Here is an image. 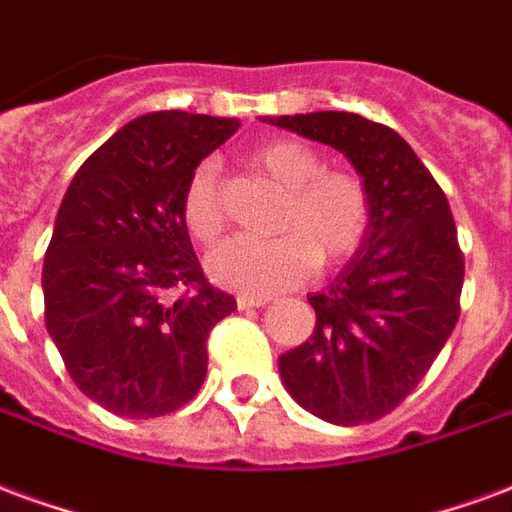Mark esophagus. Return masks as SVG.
<instances>
[{
	"label": "esophagus",
	"mask_w": 512,
	"mask_h": 512,
	"mask_svg": "<svg viewBox=\"0 0 512 512\" xmlns=\"http://www.w3.org/2000/svg\"><path fill=\"white\" fill-rule=\"evenodd\" d=\"M236 304L238 309L244 312V309H260V306H266L268 298H257V295H238Z\"/></svg>",
	"instance_id": "1"
}]
</instances>
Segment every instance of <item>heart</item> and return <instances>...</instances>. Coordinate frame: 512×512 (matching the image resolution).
<instances>
[{
  "instance_id": "obj_1",
  "label": "heart",
  "mask_w": 512,
  "mask_h": 512,
  "mask_svg": "<svg viewBox=\"0 0 512 512\" xmlns=\"http://www.w3.org/2000/svg\"><path fill=\"white\" fill-rule=\"evenodd\" d=\"M252 165L285 192L274 217L276 238H230L208 255L217 285L244 295H276L304 285L317 266L347 263L369 238L374 195L363 173L325 168L320 151L301 140L276 138L252 151ZM184 225L211 244L225 230L217 162L189 173L181 198Z\"/></svg>"
}]
</instances>
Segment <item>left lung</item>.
Returning <instances> with one entry per match:
<instances>
[{
  "label": "left lung",
  "instance_id": "8db88e82",
  "mask_svg": "<svg viewBox=\"0 0 512 512\" xmlns=\"http://www.w3.org/2000/svg\"><path fill=\"white\" fill-rule=\"evenodd\" d=\"M271 121L347 154L372 187L369 238L328 290L309 295L317 328L279 358V372L317 418L374 423L415 391L458 323L464 252L450 203L385 124L344 111Z\"/></svg>",
  "mask_w": 512,
  "mask_h": 512
}]
</instances>
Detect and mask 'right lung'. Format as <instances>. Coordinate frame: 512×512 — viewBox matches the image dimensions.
<instances>
[{
	"instance_id": "add662e5",
	"label": "right lung",
	"mask_w": 512,
	"mask_h": 512,
	"mask_svg": "<svg viewBox=\"0 0 512 512\" xmlns=\"http://www.w3.org/2000/svg\"><path fill=\"white\" fill-rule=\"evenodd\" d=\"M236 119L157 111L124 124L75 173L45 249V328L89 399L160 418L195 399L208 333L236 312L192 252L189 173Z\"/></svg>"
}]
</instances>
